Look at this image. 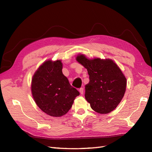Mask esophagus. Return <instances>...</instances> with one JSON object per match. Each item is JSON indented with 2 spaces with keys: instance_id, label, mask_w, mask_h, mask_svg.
Listing matches in <instances>:
<instances>
[{
  "instance_id": "1",
  "label": "esophagus",
  "mask_w": 152,
  "mask_h": 152,
  "mask_svg": "<svg viewBox=\"0 0 152 152\" xmlns=\"http://www.w3.org/2000/svg\"><path fill=\"white\" fill-rule=\"evenodd\" d=\"M79 92H80V93L81 94H83V93H84V88H83V87H81V88H80Z\"/></svg>"
}]
</instances>
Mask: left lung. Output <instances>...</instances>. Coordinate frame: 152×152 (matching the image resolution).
Wrapping results in <instances>:
<instances>
[{"mask_svg":"<svg viewBox=\"0 0 152 152\" xmlns=\"http://www.w3.org/2000/svg\"><path fill=\"white\" fill-rule=\"evenodd\" d=\"M76 59L89 75L85 98L91 108L101 114L112 112L121 102L126 89V79L121 69L110 59H89L80 54Z\"/></svg>","mask_w":152,"mask_h":152,"instance_id":"8db88e82","label":"left lung"}]
</instances>
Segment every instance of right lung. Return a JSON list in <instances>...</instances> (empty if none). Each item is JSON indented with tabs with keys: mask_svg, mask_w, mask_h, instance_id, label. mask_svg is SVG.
I'll return each mask as SVG.
<instances>
[{
	"mask_svg": "<svg viewBox=\"0 0 152 152\" xmlns=\"http://www.w3.org/2000/svg\"><path fill=\"white\" fill-rule=\"evenodd\" d=\"M61 60H48L40 65L31 80V93L41 110L52 117L65 115L80 94L63 74Z\"/></svg>",
	"mask_w": 152,
	"mask_h": 152,
	"instance_id": "right-lung-1",
	"label": "right lung"
}]
</instances>
